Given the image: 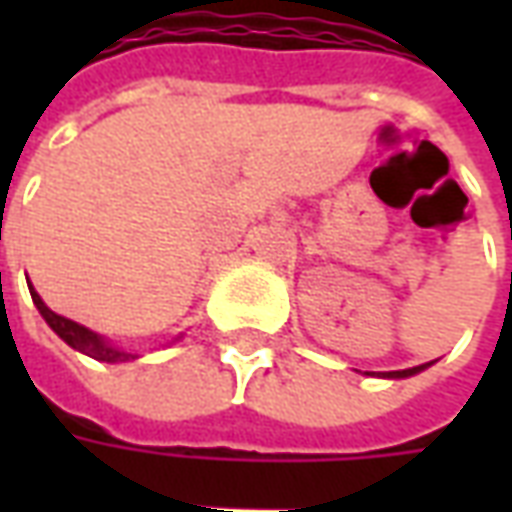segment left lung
Wrapping results in <instances>:
<instances>
[{
	"mask_svg": "<svg viewBox=\"0 0 512 512\" xmlns=\"http://www.w3.org/2000/svg\"><path fill=\"white\" fill-rule=\"evenodd\" d=\"M428 365H419V367H408V370H392V373H384V378H408V376H417L422 373Z\"/></svg>",
	"mask_w": 512,
	"mask_h": 512,
	"instance_id": "obj_1",
	"label": "left lung"
}]
</instances>
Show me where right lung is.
<instances>
[{
	"mask_svg": "<svg viewBox=\"0 0 512 512\" xmlns=\"http://www.w3.org/2000/svg\"><path fill=\"white\" fill-rule=\"evenodd\" d=\"M29 293H32V301H35V307L40 310V315L46 318V323H49L51 329L60 334L62 340L71 345V348H76V351H82V354L87 356H93V359H98V362H109V365L136 359V354L123 351V348H115L109 340H104L101 334L90 332V329L82 326V323H76L71 321V318H62V315H57V312H51L49 307L43 304V299H40L38 290L35 288H29Z\"/></svg>",
	"mask_w": 512,
	"mask_h": 512,
	"instance_id": "1",
	"label": "right lung"
}]
</instances>
